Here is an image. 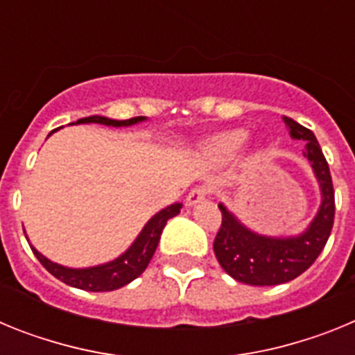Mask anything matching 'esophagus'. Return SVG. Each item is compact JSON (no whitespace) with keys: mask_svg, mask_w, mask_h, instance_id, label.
<instances>
[{"mask_svg":"<svg viewBox=\"0 0 355 355\" xmlns=\"http://www.w3.org/2000/svg\"><path fill=\"white\" fill-rule=\"evenodd\" d=\"M208 196H209V188L196 187L193 190H190V193L187 196V205L188 206L199 205L200 200H205Z\"/></svg>","mask_w":355,"mask_h":355,"instance_id":"34e87169","label":"esophagus"}]
</instances>
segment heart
Masks as SVG:
<instances>
[{
	"mask_svg": "<svg viewBox=\"0 0 355 355\" xmlns=\"http://www.w3.org/2000/svg\"><path fill=\"white\" fill-rule=\"evenodd\" d=\"M247 133L243 130H231L216 135L206 144L205 153L209 159L216 163H224L233 159L238 155V150L245 144Z\"/></svg>",
	"mask_w": 355,
	"mask_h": 355,
	"instance_id": "1",
	"label": "heart"
}]
</instances>
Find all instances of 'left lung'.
Returning a JSON list of instances; mask_svg holds the SVG:
<instances>
[{
	"label": "left lung",
	"instance_id": "obj_1",
	"mask_svg": "<svg viewBox=\"0 0 355 355\" xmlns=\"http://www.w3.org/2000/svg\"><path fill=\"white\" fill-rule=\"evenodd\" d=\"M290 137L306 142L304 156L311 163L322 192L318 213L297 236H265L241 224L224 205L222 225L213 241V250L220 266L240 283L250 286H274L293 281L315 263L324 250L334 224V188L327 159L320 149L315 133L293 119L283 117Z\"/></svg>",
	"mask_w": 355,
	"mask_h": 355
}]
</instances>
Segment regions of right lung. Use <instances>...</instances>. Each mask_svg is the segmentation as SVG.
I'll list each match as a JSON object with an SVG mask.
<instances>
[{"label": "right lung", "mask_w": 355, "mask_h": 355, "mask_svg": "<svg viewBox=\"0 0 355 355\" xmlns=\"http://www.w3.org/2000/svg\"><path fill=\"white\" fill-rule=\"evenodd\" d=\"M146 121V117H133L128 119V121H115V119L101 117V115H92V117H83L80 121H76V124H89V122H96V124H105V126H133L137 122ZM181 205L175 202V205L167 206L165 209L156 213L146 225L140 231V234L137 236V240L131 243L130 249L124 254H121L119 258H115L114 261L105 263V265L97 266H89V268H69V266H62L58 263H53L51 259H48L46 256L39 252L35 247L31 245V250L37 256L42 266L51 275H55L56 279H60L62 283L69 284L72 288H80V290L87 291H114L119 288L126 286L128 283H131L133 279L139 277L144 270L149 265L153 254H155L156 247H158L159 236H162V231L167 224L168 218L175 216L180 213Z\"/></svg>", "instance_id": "add662e5"}]
</instances>
